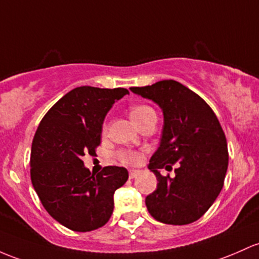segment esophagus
I'll return each mask as SVG.
<instances>
[{"mask_svg":"<svg viewBox=\"0 0 259 259\" xmlns=\"http://www.w3.org/2000/svg\"><path fill=\"white\" fill-rule=\"evenodd\" d=\"M138 175H140V171H139V169H130L129 171L130 178H135Z\"/></svg>","mask_w":259,"mask_h":259,"instance_id":"34e87169","label":"esophagus"}]
</instances>
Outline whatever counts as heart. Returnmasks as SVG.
<instances>
[{
	"instance_id": "1",
	"label": "heart",
	"mask_w": 259,
	"mask_h": 259,
	"mask_svg": "<svg viewBox=\"0 0 259 259\" xmlns=\"http://www.w3.org/2000/svg\"><path fill=\"white\" fill-rule=\"evenodd\" d=\"M153 113L155 112H153L152 108L147 106H135L130 109V118H132V120L134 121L135 124H139L141 123L146 116L153 114ZM118 156L121 161L129 164H136L141 160L140 153L135 151H121L119 152Z\"/></svg>"
}]
</instances>
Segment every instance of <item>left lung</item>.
I'll list each match as a JSON object with an SVG mask.
<instances>
[{
	"instance_id": "1",
	"label": "left lung",
	"mask_w": 259,
	"mask_h": 259,
	"mask_svg": "<svg viewBox=\"0 0 259 259\" xmlns=\"http://www.w3.org/2000/svg\"><path fill=\"white\" fill-rule=\"evenodd\" d=\"M130 91L152 101L163 113L160 146L147 166L158 183L145 199L146 208L160 223H194L223 189L229 164L223 127L206 102L177 81L163 79ZM173 164L178 166L175 177L163 178L159 169Z\"/></svg>"
}]
</instances>
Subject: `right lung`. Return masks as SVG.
<instances>
[{
  "label": "right lung",
  "instance_id": "obj_1",
  "mask_svg": "<svg viewBox=\"0 0 259 259\" xmlns=\"http://www.w3.org/2000/svg\"><path fill=\"white\" fill-rule=\"evenodd\" d=\"M125 88H73L44 115L30 152V178L42 206L58 223L86 232L106 225L114 192L127 181L126 168L108 166L91 175L81 160L95 155L102 125Z\"/></svg>",
  "mask_w": 259,
  "mask_h": 259
}]
</instances>
